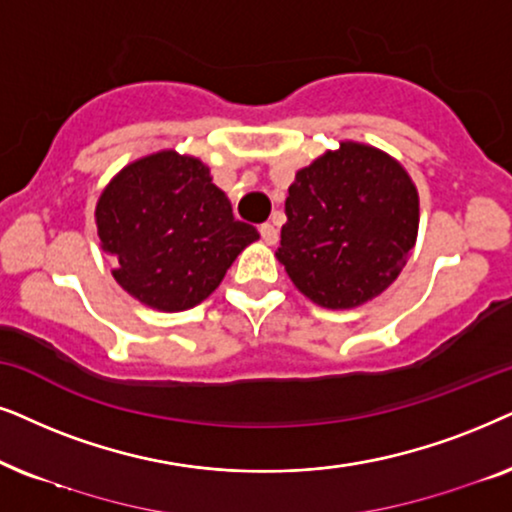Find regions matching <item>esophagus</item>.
<instances>
[{"mask_svg":"<svg viewBox=\"0 0 512 512\" xmlns=\"http://www.w3.org/2000/svg\"><path fill=\"white\" fill-rule=\"evenodd\" d=\"M260 234H262V238H264V241H267L269 245H274V243L278 241V229H276L271 222L260 224Z\"/></svg>","mask_w":512,"mask_h":512,"instance_id":"1","label":"esophagus"}]
</instances>
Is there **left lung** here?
<instances>
[{
	"instance_id": "8db88e82",
	"label": "left lung",
	"mask_w": 512,
	"mask_h": 512,
	"mask_svg": "<svg viewBox=\"0 0 512 512\" xmlns=\"http://www.w3.org/2000/svg\"><path fill=\"white\" fill-rule=\"evenodd\" d=\"M285 215L276 257L292 283L325 309H353L398 278L417 238L419 196L391 156L342 142L299 170Z\"/></svg>"
}]
</instances>
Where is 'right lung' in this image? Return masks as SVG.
Listing matches in <instances>:
<instances>
[{
    "label": "right lung",
    "instance_id": "obj_1",
    "mask_svg": "<svg viewBox=\"0 0 512 512\" xmlns=\"http://www.w3.org/2000/svg\"><path fill=\"white\" fill-rule=\"evenodd\" d=\"M95 220L102 250L119 260L117 283L161 311L203 302L238 252L260 238L234 220L199 159L170 149L121 170L102 192Z\"/></svg>",
    "mask_w": 512,
    "mask_h": 512
}]
</instances>
